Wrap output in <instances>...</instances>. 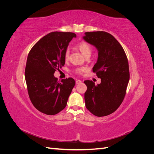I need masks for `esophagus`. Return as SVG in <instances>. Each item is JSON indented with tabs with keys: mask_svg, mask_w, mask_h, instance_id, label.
Wrapping results in <instances>:
<instances>
[{
	"mask_svg": "<svg viewBox=\"0 0 154 154\" xmlns=\"http://www.w3.org/2000/svg\"><path fill=\"white\" fill-rule=\"evenodd\" d=\"M76 83L77 85H78V84H80V83H82V81L81 80H77L76 81Z\"/></svg>",
	"mask_w": 154,
	"mask_h": 154,
	"instance_id": "esophagus-1",
	"label": "esophagus"
}]
</instances>
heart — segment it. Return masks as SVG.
Returning <instances> with one entry per match:
<instances>
[{
    "label": "heart",
    "instance_id": "b5f03b06",
    "mask_svg": "<svg viewBox=\"0 0 154 154\" xmlns=\"http://www.w3.org/2000/svg\"><path fill=\"white\" fill-rule=\"evenodd\" d=\"M77 48L80 51L82 54L85 57L87 55H91V52H92V49L91 47L89 45V44H88L87 43L85 42H82L79 43L77 45ZM69 58V51L67 50L66 54H65V60H68ZM86 69L84 67H81V68H77L76 69V72L77 73L81 74L85 71Z\"/></svg>",
    "mask_w": 154,
    "mask_h": 154
}]
</instances>
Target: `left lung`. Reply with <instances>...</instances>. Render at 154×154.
<instances>
[{
    "instance_id": "8db88e82",
    "label": "left lung",
    "mask_w": 154,
    "mask_h": 154,
    "mask_svg": "<svg viewBox=\"0 0 154 154\" xmlns=\"http://www.w3.org/2000/svg\"><path fill=\"white\" fill-rule=\"evenodd\" d=\"M83 39L97 50L92 71L101 80L97 85L84 81L86 108L97 117L108 116L118 109L126 94L130 79L127 56L118 40L106 32H86Z\"/></svg>"
}]
</instances>
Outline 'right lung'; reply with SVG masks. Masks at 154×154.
Instances as JSON below:
<instances>
[{
	"instance_id": "right-lung-1",
	"label": "right lung",
	"mask_w": 154,
	"mask_h": 154,
	"mask_svg": "<svg viewBox=\"0 0 154 154\" xmlns=\"http://www.w3.org/2000/svg\"><path fill=\"white\" fill-rule=\"evenodd\" d=\"M76 35L70 32H51L35 44L27 56L25 78L32 105L47 115L57 114L67 105L75 81L72 78L57 82L56 70L66 63L65 54Z\"/></svg>"
}]
</instances>
